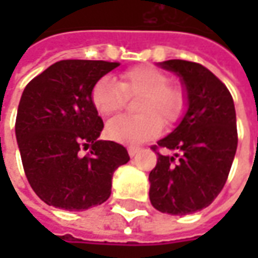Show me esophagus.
<instances>
[{"mask_svg": "<svg viewBox=\"0 0 258 258\" xmlns=\"http://www.w3.org/2000/svg\"><path fill=\"white\" fill-rule=\"evenodd\" d=\"M127 152H129V156H131V158H134L135 155L139 152V148H134V146H129V148H127Z\"/></svg>", "mask_w": 258, "mask_h": 258, "instance_id": "esophagus-1", "label": "esophagus"}]
</instances>
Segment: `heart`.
<instances>
[{
    "label": "heart",
    "mask_w": 258,
    "mask_h": 258,
    "mask_svg": "<svg viewBox=\"0 0 258 258\" xmlns=\"http://www.w3.org/2000/svg\"><path fill=\"white\" fill-rule=\"evenodd\" d=\"M169 77L152 66L134 67L120 76L119 83L104 76L94 85L92 102L99 113L107 117L123 109L126 97L141 96L136 117L120 116L106 124V136L117 144H144L161 134L165 123L175 122L183 109V94L176 86L168 85Z\"/></svg>",
    "instance_id": "obj_1"
}]
</instances>
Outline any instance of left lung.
<instances>
[{"label": "left lung", "mask_w": 258, "mask_h": 258, "mask_svg": "<svg viewBox=\"0 0 258 258\" xmlns=\"http://www.w3.org/2000/svg\"><path fill=\"white\" fill-rule=\"evenodd\" d=\"M158 66L179 77L186 110L172 132L158 141L172 155L158 152L149 173V200L161 213L188 215L208 207L225 185L238 142L235 109L228 89L204 66L185 60Z\"/></svg>", "instance_id": "1"}]
</instances>
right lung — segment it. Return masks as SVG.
Masks as SVG:
<instances>
[{
  "label": "right lung",
  "instance_id": "add662e5",
  "mask_svg": "<svg viewBox=\"0 0 258 258\" xmlns=\"http://www.w3.org/2000/svg\"><path fill=\"white\" fill-rule=\"evenodd\" d=\"M119 63L61 60L25 86L15 138L28 182L47 205L85 211L112 192L113 172L131 159L126 148L99 141L103 120L92 102L97 80ZM82 149H90L83 157Z\"/></svg>",
  "mask_w": 258,
  "mask_h": 258
}]
</instances>
